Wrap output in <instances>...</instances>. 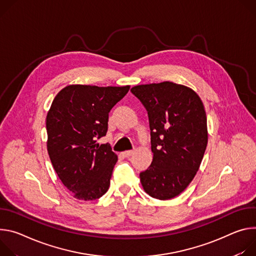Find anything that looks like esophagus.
Instances as JSON below:
<instances>
[{
  "label": "esophagus",
  "instance_id": "1",
  "mask_svg": "<svg viewBox=\"0 0 256 256\" xmlns=\"http://www.w3.org/2000/svg\"><path fill=\"white\" fill-rule=\"evenodd\" d=\"M133 150H126V152H123V156H125V158H129V156H131L132 154H133Z\"/></svg>",
  "mask_w": 256,
  "mask_h": 256
}]
</instances>
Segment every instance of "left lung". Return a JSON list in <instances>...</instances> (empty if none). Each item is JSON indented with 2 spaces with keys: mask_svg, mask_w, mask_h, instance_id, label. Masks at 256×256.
I'll use <instances>...</instances> for the list:
<instances>
[{
  "mask_svg": "<svg viewBox=\"0 0 256 256\" xmlns=\"http://www.w3.org/2000/svg\"><path fill=\"white\" fill-rule=\"evenodd\" d=\"M146 106L152 136V164L140 173L144 191L168 200L182 193L195 177L208 146L206 114L190 88L170 81L131 88Z\"/></svg>",
  "mask_w": 256,
  "mask_h": 256,
  "instance_id": "obj_1",
  "label": "left lung"
}]
</instances>
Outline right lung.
<instances>
[{"instance_id": "obj_1", "label": "right lung", "mask_w": 256, "mask_h": 256, "mask_svg": "<svg viewBox=\"0 0 256 256\" xmlns=\"http://www.w3.org/2000/svg\"><path fill=\"white\" fill-rule=\"evenodd\" d=\"M130 86L72 84L56 94L46 115V148L54 171L72 195L94 200L110 187L118 156L96 140L106 134L108 112Z\"/></svg>"}]
</instances>
